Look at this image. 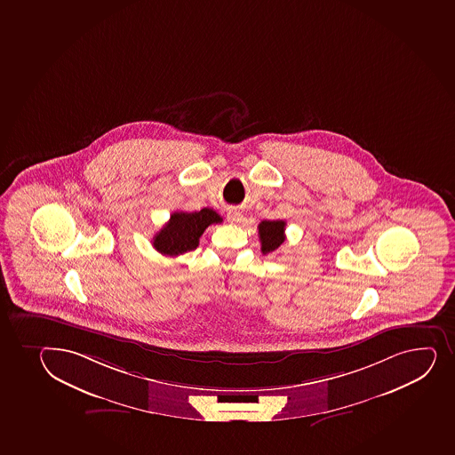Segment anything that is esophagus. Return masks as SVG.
<instances>
[{
	"label": "esophagus",
	"instance_id": "esophagus-1",
	"mask_svg": "<svg viewBox=\"0 0 455 455\" xmlns=\"http://www.w3.org/2000/svg\"><path fill=\"white\" fill-rule=\"evenodd\" d=\"M227 220L231 224H240L242 220H243V215H242V212L237 211V209H230L228 213H227Z\"/></svg>",
	"mask_w": 455,
	"mask_h": 455
}]
</instances>
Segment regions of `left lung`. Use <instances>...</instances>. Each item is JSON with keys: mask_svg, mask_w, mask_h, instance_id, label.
I'll return each mask as SVG.
<instances>
[{"mask_svg": "<svg viewBox=\"0 0 455 455\" xmlns=\"http://www.w3.org/2000/svg\"><path fill=\"white\" fill-rule=\"evenodd\" d=\"M285 220H263L258 225V235L261 242V252L272 253L285 240Z\"/></svg>", "mask_w": 455, "mask_h": 455, "instance_id": "obj_1", "label": "left lung"}]
</instances>
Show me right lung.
I'll return each mask as SVG.
<instances>
[{"instance_id": "obj_1", "label": "right lung", "mask_w": 455, "mask_h": 455, "mask_svg": "<svg viewBox=\"0 0 455 455\" xmlns=\"http://www.w3.org/2000/svg\"><path fill=\"white\" fill-rule=\"evenodd\" d=\"M222 222L213 209L204 207L200 212H174L169 222L155 235L154 248L167 257H178L198 246V240L207 227Z\"/></svg>"}]
</instances>
